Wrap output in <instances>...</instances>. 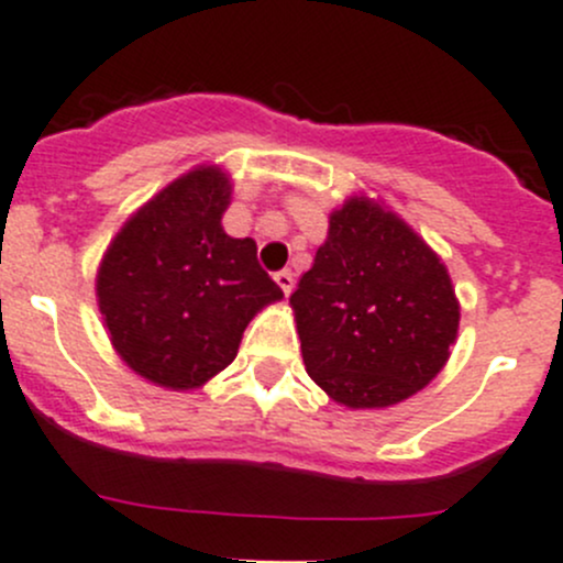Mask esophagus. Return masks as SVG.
Instances as JSON below:
<instances>
[{
    "instance_id": "1",
    "label": "esophagus",
    "mask_w": 563,
    "mask_h": 563,
    "mask_svg": "<svg viewBox=\"0 0 563 563\" xmlns=\"http://www.w3.org/2000/svg\"><path fill=\"white\" fill-rule=\"evenodd\" d=\"M275 283L283 288V294H286V297H288V294L294 291V272L291 269L275 272Z\"/></svg>"
}]
</instances>
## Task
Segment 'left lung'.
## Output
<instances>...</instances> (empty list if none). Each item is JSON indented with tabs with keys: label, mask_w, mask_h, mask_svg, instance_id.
<instances>
[{
	"label": "left lung",
	"mask_w": 563,
	"mask_h": 563,
	"mask_svg": "<svg viewBox=\"0 0 563 563\" xmlns=\"http://www.w3.org/2000/svg\"><path fill=\"white\" fill-rule=\"evenodd\" d=\"M291 307L307 375L345 407H388L421 390L459 331L445 264L369 199L331 212Z\"/></svg>",
	"instance_id": "8db88e82"
}]
</instances>
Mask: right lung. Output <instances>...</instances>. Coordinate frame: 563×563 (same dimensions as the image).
<instances>
[{
    "label": "right lung",
    "mask_w": 563,
    "mask_h": 563,
    "mask_svg": "<svg viewBox=\"0 0 563 563\" xmlns=\"http://www.w3.org/2000/svg\"><path fill=\"white\" fill-rule=\"evenodd\" d=\"M229 197L221 169L183 175L123 223L99 266L112 345L164 388H197L227 369L251 318L283 297L256 242L223 232Z\"/></svg>",
    "instance_id": "1"
}]
</instances>
